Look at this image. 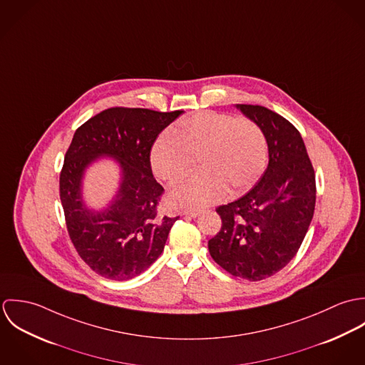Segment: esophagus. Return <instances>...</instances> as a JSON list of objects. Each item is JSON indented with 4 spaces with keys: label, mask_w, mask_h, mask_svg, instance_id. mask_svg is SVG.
Masks as SVG:
<instances>
[{
    "label": "esophagus",
    "mask_w": 365,
    "mask_h": 365,
    "mask_svg": "<svg viewBox=\"0 0 365 365\" xmlns=\"http://www.w3.org/2000/svg\"><path fill=\"white\" fill-rule=\"evenodd\" d=\"M181 215H184V216H191V217H197L198 215H200V212L198 210H181Z\"/></svg>",
    "instance_id": "obj_1"
}]
</instances>
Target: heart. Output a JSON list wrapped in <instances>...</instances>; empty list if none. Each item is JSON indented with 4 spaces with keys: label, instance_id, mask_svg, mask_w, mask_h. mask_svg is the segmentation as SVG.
I'll return each mask as SVG.
<instances>
[{
    "label": "heart",
    "instance_id": "1",
    "mask_svg": "<svg viewBox=\"0 0 365 365\" xmlns=\"http://www.w3.org/2000/svg\"><path fill=\"white\" fill-rule=\"evenodd\" d=\"M267 155L265 135L255 120L202 110L161 132L149 163L160 181L173 184L191 171L197 158L201 173L175 185L168 201L178 208L200 209L219 201L226 191H249L265 170Z\"/></svg>",
    "mask_w": 365,
    "mask_h": 365
}]
</instances>
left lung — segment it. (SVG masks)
Here are the masks:
<instances>
[{
	"instance_id": "1",
	"label": "left lung",
	"mask_w": 365,
	"mask_h": 365,
	"mask_svg": "<svg viewBox=\"0 0 365 365\" xmlns=\"http://www.w3.org/2000/svg\"><path fill=\"white\" fill-rule=\"evenodd\" d=\"M265 135L268 165L242 198L216 208L222 227L208 242L212 259L229 274L260 281L298 253L316 202L311 158L298 129L260 105H236Z\"/></svg>"
}]
</instances>
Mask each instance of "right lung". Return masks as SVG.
<instances>
[{
	"mask_svg": "<svg viewBox=\"0 0 365 365\" xmlns=\"http://www.w3.org/2000/svg\"><path fill=\"white\" fill-rule=\"evenodd\" d=\"M181 113L109 108L83 123L73 136L60 173V201L78 256L104 278H135L164 250L177 217L158 215L164 188L153 177L149 153L158 133ZM104 155L120 164V190L106 209L93 211L82 200V177L93 160Z\"/></svg>",
	"mask_w": 365,
	"mask_h": 365,
	"instance_id": "1",
	"label": "right lung"
}]
</instances>
